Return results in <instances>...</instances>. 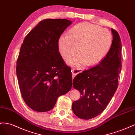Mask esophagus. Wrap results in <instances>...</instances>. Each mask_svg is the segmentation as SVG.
Listing matches in <instances>:
<instances>
[{"mask_svg":"<svg viewBox=\"0 0 135 135\" xmlns=\"http://www.w3.org/2000/svg\"><path fill=\"white\" fill-rule=\"evenodd\" d=\"M83 71V70L81 68H73L72 70V78H74L79 73Z\"/></svg>","mask_w":135,"mask_h":135,"instance_id":"34e87169","label":"esophagus"}]
</instances>
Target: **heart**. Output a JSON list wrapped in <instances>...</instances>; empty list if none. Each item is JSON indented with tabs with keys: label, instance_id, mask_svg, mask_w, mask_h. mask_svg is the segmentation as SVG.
<instances>
[{
	"label": "heart",
	"instance_id": "b5f03b06",
	"mask_svg": "<svg viewBox=\"0 0 135 135\" xmlns=\"http://www.w3.org/2000/svg\"><path fill=\"white\" fill-rule=\"evenodd\" d=\"M113 37L106 29L89 22L75 25L68 36L60 37L59 51L64 59L76 54L79 48V55L70 60L72 65H93L101 60L108 52L112 45Z\"/></svg>",
	"mask_w": 135,
	"mask_h": 135
}]
</instances>
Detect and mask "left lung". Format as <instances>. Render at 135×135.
Segmentation results:
<instances>
[{"mask_svg": "<svg viewBox=\"0 0 135 135\" xmlns=\"http://www.w3.org/2000/svg\"><path fill=\"white\" fill-rule=\"evenodd\" d=\"M111 32L112 45L106 56L98 65L79 74L73 80L74 88L81 95L72 106L73 112L79 118L88 120L102 113L117 89L122 46L118 33L112 28Z\"/></svg>", "mask_w": 135, "mask_h": 135, "instance_id": "1", "label": "left lung"}]
</instances>
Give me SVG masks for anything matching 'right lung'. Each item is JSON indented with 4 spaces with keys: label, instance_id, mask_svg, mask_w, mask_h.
Returning a JSON list of instances; mask_svg holds the SVG:
<instances>
[{
    "label": "right lung",
    "instance_id": "right-lung-1",
    "mask_svg": "<svg viewBox=\"0 0 135 135\" xmlns=\"http://www.w3.org/2000/svg\"><path fill=\"white\" fill-rule=\"evenodd\" d=\"M72 24L67 19H45L27 35L17 60L16 74L22 97L30 109L46 112L72 87L71 68L59 52L61 34Z\"/></svg>",
    "mask_w": 135,
    "mask_h": 135
}]
</instances>
